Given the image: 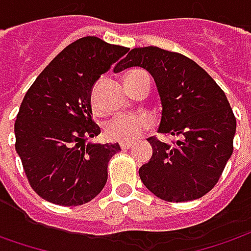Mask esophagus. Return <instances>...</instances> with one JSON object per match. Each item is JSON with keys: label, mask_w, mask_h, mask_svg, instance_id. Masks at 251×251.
I'll return each mask as SVG.
<instances>
[{"label": "esophagus", "mask_w": 251, "mask_h": 251, "mask_svg": "<svg viewBox=\"0 0 251 251\" xmlns=\"http://www.w3.org/2000/svg\"><path fill=\"white\" fill-rule=\"evenodd\" d=\"M119 146H121L122 150H129V148H132L134 146V141H122Z\"/></svg>", "instance_id": "34e87169"}]
</instances>
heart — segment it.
<instances>
[{"label": "heart", "instance_id": "b5f03b06", "mask_svg": "<svg viewBox=\"0 0 251 251\" xmlns=\"http://www.w3.org/2000/svg\"><path fill=\"white\" fill-rule=\"evenodd\" d=\"M150 126L151 118L146 114H118L105 124L104 134L112 141H133L141 133L150 129Z\"/></svg>", "mask_w": 251, "mask_h": 251}]
</instances>
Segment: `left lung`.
Here are the masks:
<instances>
[{"label":"left lung","instance_id":"1","mask_svg":"<svg viewBox=\"0 0 251 251\" xmlns=\"http://www.w3.org/2000/svg\"><path fill=\"white\" fill-rule=\"evenodd\" d=\"M146 68L162 101L158 133L177 136L173 144L148 137L152 156L139 170L143 184L168 202L202 198L217 184L233 151L236 118L220 88L190 57L156 47L134 48L115 73Z\"/></svg>","mask_w":251,"mask_h":251}]
</instances>
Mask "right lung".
<instances>
[{"mask_svg": "<svg viewBox=\"0 0 251 251\" xmlns=\"http://www.w3.org/2000/svg\"><path fill=\"white\" fill-rule=\"evenodd\" d=\"M129 48L83 37L64 48L37 76L15 121V148L31 188L60 206L100 194L118 143L86 144L100 134L92 118V88Z\"/></svg>", "mask_w": 251, "mask_h": 251, "instance_id": "obj_1", "label": "right lung"}]
</instances>
